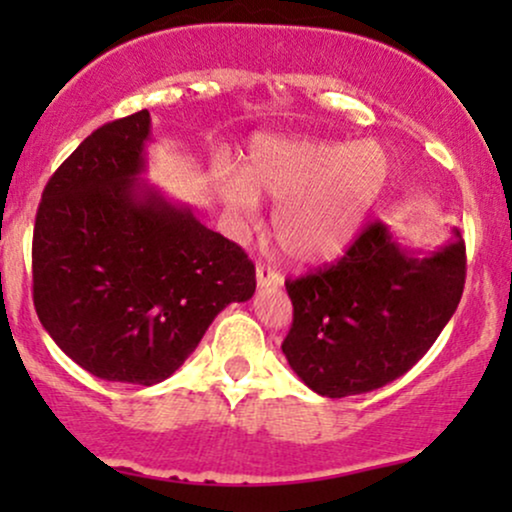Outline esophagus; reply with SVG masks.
Returning <instances> with one entry per match:
<instances>
[{"label": "esophagus", "mask_w": 512, "mask_h": 512, "mask_svg": "<svg viewBox=\"0 0 512 512\" xmlns=\"http://www.w3.org/2000/svg\"><path fill=\"white\" fill-rule=\"evenodd\" d=\"M281 281H284L281 274L269 264H257V286L260 289H276V286H281Z\"/></svg>", "instance_id": "1"}]
</instances>
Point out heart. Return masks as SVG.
<instances>
[{
	"label": "heart",
	"mask_w": 512,
	"mask_h": 512,
	"mask_svg": "<svg viewBox=\"0 0 512 512\" xmlns=\"http://www.w3.org/2000/svg\"><path fill=\"white\" fill-rule=\"evenodd\" d=\"M390 178V156L378 142L257 137L240 175L219 190L238 219H252L257 199L274 202V236L286 257L322 262L354 240Z\"/></svg>",
	"instance_id": "heart-1"
}]
</instances>
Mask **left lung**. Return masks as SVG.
<instances>
[{
  "instance_id": "left-lung-1",
  "label": "left lung",
  "mask_w": 512,
  "mask_h": 512,
  "mask_svg": "<svg viewBox=\"0 0 512 512\" xmlns=\"http://www.w3.org/2000/svg\"><path fill=\"white\" fill-rule=\"evenodd\" d=\"M464 272L457 228L438 250L421 252L373 223L337 264L286 281L293 325L281 351L317 395L378 390L431 349L455 315Z\"/></svg>"
}]
</instances>
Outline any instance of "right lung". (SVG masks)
Listing matches in <instances>:
<instances>
[{"mask_svg": "<svg viewBox=\"0 0 512 512\" xmlns=\"http://www.w3.org/2000/svg\"><path fill=\"white\" fill-rule=\"evenodd\" d=\"M149 142V110L98 127L48 180L33 231L45 332L96 378L146 387L255 293L248 255L144 180Z\"/></svg>", "mask_w": 512, "mask_h": 512, "instance_id": "1", "label": "right lung"}]
</instances>
